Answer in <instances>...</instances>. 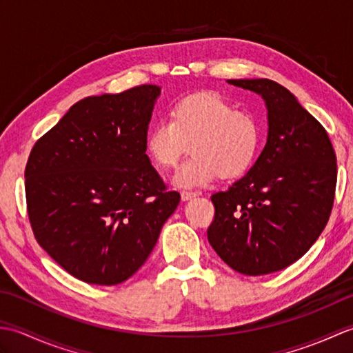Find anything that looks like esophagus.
I'll use <instances>...</instances> for the list:
<instances>
[{
  "label": "esophagus",
  "mask_w": 353,
  "mask_h": 353,
  "mask_svg": "<svg viewBox=\"0 0 353 353\" xmlns=\"http://www.w3.org/2000/svg\"><path fill=\"white\" fill-rule=\"evenodd\" d=\"M181 197H182V200H183V201H188V200H191V199H194V197H197V192H192V191H182Z\"/></svg>",
  "instance_id": "1"
}]
</instances>
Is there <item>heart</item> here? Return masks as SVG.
I'll return each mask as SVG.
<instances>
[{
  "mask_svg": "<svg viewBox=\"0 0 353 353\" xmlns=\"http://www.w3.org/2000/svg\"><path fill=\"white\" fill-rule=\"evenodd\" d=\"M186 144L191 156L176 171L181 188H196L216 177L232 181L253 167L262 144V127L250 112L238 110L226 97L203 91L186 95L170 109V119L156 121L145 148L161 168H174Z\"/></svg>",
  "mask_w": 353,
  "mask_h": 353,
  "instance_id": "1",
  "label": "heart"
}]
</instances>
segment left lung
<instances>
[{
	"label": "left lung",
	"mask_w": 353,
	"mask_h": 353,
	"mask_svg": "<svg viewBox=\"0 0 353 353\" xmlns=\"http://www.w3.org/2000/svg\"><path fill=\"white\" fill-rule=\"evenodd\" d=\"M265 100L267 144L249 172L211 197L208 241L245 276L270 274L301 259L331 215L336 156L325 127L287 88L268 79L228 80Z\"/></svg>",
	"instance_id": "obj_1"
}]
</instances>
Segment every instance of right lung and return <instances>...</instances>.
<instances>
[{
	"label": "right lung",
	"mask_w": 353,
	"mask_h": 353,
	"mask_svg": "<svg viewBox=\"0 0 353 353\" xmlns=\"http://www.w3.org/2000/svg\"><path fill=\"white\" fill-rule=\"evenodd\" d=\"M161 88L88 97L36 141L26 167L36 241L71 276L117 285L147 261L181 201L145 154Z\"/></svg>",
	"instance_id": "obj_1"
}]
</instances>
